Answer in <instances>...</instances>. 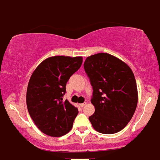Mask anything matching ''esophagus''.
<instances>
[{"label": "esophagus", "mask_w": 160, "mask_h": 160, "mask_svg": "<svg viewBox=\"0 0 160 160\" xmlns=\"http://www.w3.org/2000/svg\"><path fill=\"white\" fill-rule=\"evenodd\" d=\"M86 105H87V102H83V103H81V104H80V107H83L84 106H86Z\"/></svg>", "instance_id": "1"}]
</instances>
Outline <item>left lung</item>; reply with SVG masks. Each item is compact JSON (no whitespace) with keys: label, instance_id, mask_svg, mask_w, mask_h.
<instances>
[{"label":"left lung","instance_id":"1","mask_svg":"<svg viewBox=\"0 0 160 160\" xmlns=\"http://www.w3.org/2000/svg\"><path fill=\"white\" fill-rule=\"evenodd\" d=\"M84 69L94 90L91 103L95 111L89 117L93 128L107 135L118 132L130 122L138 103L132 70L123 61L107 53L87 57Z\"/></svg>","mask_w":160,"mask_h":160}]
</instances>
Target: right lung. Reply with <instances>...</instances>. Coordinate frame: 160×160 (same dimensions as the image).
<instances>
[{"label":"right lung","mask_w":160,"mask_h":160,"mask_svg":"<svg viewBox=\"0 0 160 160\" xmlns=\"http://www.w3.org/2000/svg\"><path fill=\"white\" fill-rule=\"evenodd\" d=\"M82 63V57L53 56L42 61L28 83L26 104L32 121L51 137L67 134L78 111L67 99L62 102L66 85Z\"/></svg>","instance_id":"right-lung-1"}]
</instances>
